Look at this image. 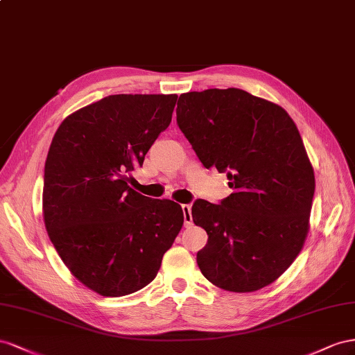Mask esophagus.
Listing matches in <instances>:
<instances>
[{"mask_svg": "<svg viewBox=\"0 0 355 355\" xmlns=\"http://www.w3.org/2000/svg\"><path fill=\"white\" fill-rule=\"evenodd\" d=\"M184 214V226H191V207L190 205H181Z\"/></svg>", "mask_w": 355, "mask_h": 355, "instance_id": "esophagus-1", "label": "esophagus"}]
</instances>
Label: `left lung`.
Instances as JSON below:
<instances>
[{"label":"left lung","mask_w":355,"mask_h":355,"mask_svg":"<svg viewBox=\"0 0 355 355\" xmlns=\"http://www.w3.org/2000/svg\"><path fill=\"white\" fill-rule=\"evenodd\" d=\"M177 123L207 169L227 172L221 204L191 207L208 242L198 266L211 284L251 293L272 284L296 260L309 232L313 168L287 111L245 90L180 95Z\"/></svg>","instance_id":"obj_1"}]
</instances>
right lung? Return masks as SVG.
<instances>
[{"label":"right lung","mask_w":355,"mask_h":355,"mask_svg":"<svg viewBox=\"0 0 355 355\" xmlns=\"http://www.w3.org/2000/svg\"><path fill=\"white\" fill-rule=\"evenodd\" d=\"M177 98L110 95L69 114L50 144L47 235L68 270L101 296H126L150 284L183 227L177 202L129 187L134 166L169 126Z\"/></svg>","instance_id":"obj_1"}]
</instances>
